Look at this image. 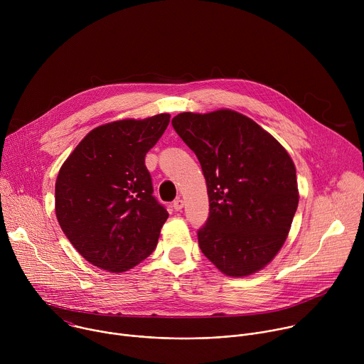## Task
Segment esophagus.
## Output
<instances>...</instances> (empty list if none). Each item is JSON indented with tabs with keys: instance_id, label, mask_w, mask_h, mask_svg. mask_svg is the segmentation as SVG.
Segmentation results:
<instances>
[{
	"instance_id": "34e87169",
	"label": "esophagus",
	"mask_w": 364,
	"mask_h": 364,
	"mask_svg": "<svg viewBox=\"0 0 364 364\" xmlns=\"http://www.w3.org/2000/svg\"><path fill=\"white\" fill-rule=\"evenodd\" d=\"M173 207H174V210L176 212H180L183 207H184V201L181 200V198H176L174 201H173Z\"/></svg>"
}]
</instances>
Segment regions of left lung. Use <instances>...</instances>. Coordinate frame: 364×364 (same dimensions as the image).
Masks as SVG:
<instances>
[{
	"mask_svg": "<svg viewBox=\"0 0 364 364\" xmlns=\"http://www.w3.org/2000/svg\"><path fill=\"white\" fill-rule=\"evenodd\" d=\"M173 127L197 155L207 184L209 219L197 232L201 252L228 277L264 269L284 246L298 207L289 154L232 109L183 112Z\"/></svg>",
	"mask_w": 364,
	"mask_h": 364,
	"instance_id": "8db88e82",
	"label": "left lung"
}]
</instances>
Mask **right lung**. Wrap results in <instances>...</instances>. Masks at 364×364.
Returning a JSON list of instances; mask_svg holds the SVG:
<instances>
[{"label": "right lung", "mask_w": 364, "mask_h": 364, "mask_svg": "<svg viewBox=\"0 0 364 364\" xmlns=\"http://www.w3.org/2000/svg\"><path fill=\"white\" fill-rule=\"evenodd\" d=\"M170 114L119 119L92 129L60 167L56 218L73 247L92 265L125 272L157 246L168 213L152 197L145 154Z\"/></svg>", "instance_id": "1"}]
</instances>
